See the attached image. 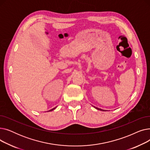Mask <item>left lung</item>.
<instances>
[{
    "mask_svg": "<svg viewBox=\"0 0 150 150\" xmlns=\"http://www.w3.org/2000/svg\"><path fill=\"white\" fill-rule=\"evenodd\" d=\"M94 108H95L96 109H98V110H100V111H105V110H103V109H100V108H97V107H95V106H93Z\"/></svg>",
    "mask_w": 150,
    "mask_h": 150,
    "instance_id": "8db88e82",
    "label": "left lung"
}]
</instances>
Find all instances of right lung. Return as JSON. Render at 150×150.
<instances>
[{"label": "right lung", "mask_w": 150, "mask_h": 150, "mask_svg": "<svg viewBox=\"0 0 150 150\" xmlns=\"http://www.w3.org/2000/svg\"><path fill=\"white\" fill-rule=\"evenodd\" d=\"M57 107H55V108H53V109H50V110H49V111H48V112H50V111H53V110L54 109H56V108Z\"/></svg>", "instance_id": "right-lung-1"}]
</instances>
